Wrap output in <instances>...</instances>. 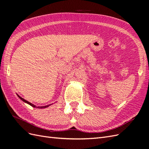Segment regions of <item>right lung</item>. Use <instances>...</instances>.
Returning <instances> with one entry per match:
<instances>
[{
    "instance_id": "right-lung-1",
    "label": "right lung",
    "mask_w": 149,
    "mask_h": 149,
    "mask_svg": "<svg viewBox=\"0 0 149 149\" xmlns=\"http://www.w3.org/2000/svg\"><path fill=\"white\" fill-rule=\"evenodd\" d=\"M18 97L19 98H20V99H21V100H22V101H23V102H25V103H28V104H29L30 105H31V107H35H35H36L35 106V105H34V104H31V103H30V102H28V101H26V100H24V99H23V98L20 97V96H19V95H18ZM49 105H50V104H49ZM49 105H47V106H45V107H38V108H46V107H49Z\"/></svg>"
}]
</instances>
